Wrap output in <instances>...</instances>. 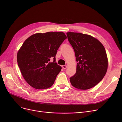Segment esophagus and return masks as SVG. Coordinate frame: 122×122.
Masks as SVG:
<instances>
[{"mask_svg":"<svg viewBox=\"0 0 122 122\" xmlns=\"http://www.w3.org/2000/svg\"><path fill=\"white\" fill-rule=\"evenodd\" d=\"M62 68L64 69H66L67 68V65H63V66H62Z\"/></svg>","mask_w":122,"mask_h":122,"instance_id":"1","label":"esophagus"}]
</instances>
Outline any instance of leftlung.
Here are the masks:
<instances>
[{"label":"left lung","instance_id":"left-lung-1","mask_svg":"<svg viewBox=\"0 0 122 122\" xmlns=\"http://www.w3.org/2000/svg\"><path fill=\"white\" fill-rule=\"evenodd\" d=\"M68 40L73 47L76 62V74L70 78L72 85L81 89L91 88L103 79L108 67L104 47L91 36L69 32Z\"/></svg>","mask_w":122,"mask_h":122}]
</instances>
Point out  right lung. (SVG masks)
<instances>
[{"instance_id":"add662e5","label":"right lung","mask_w":122,"mask_h":122,"mask_svg":"<svg viewBox=\"0 0 122 122\" xmlns=\"http://www.w3.org/2000/svg\"><path fill=\"white\" fill-rule=\"evenodd\" d=\"M66 38L63 32L54 31L36 34L25 41L17 59L22 76L31 86L42 89L53 85L62 69L55 62V56Z\"/></svg>"}]
</instances>
